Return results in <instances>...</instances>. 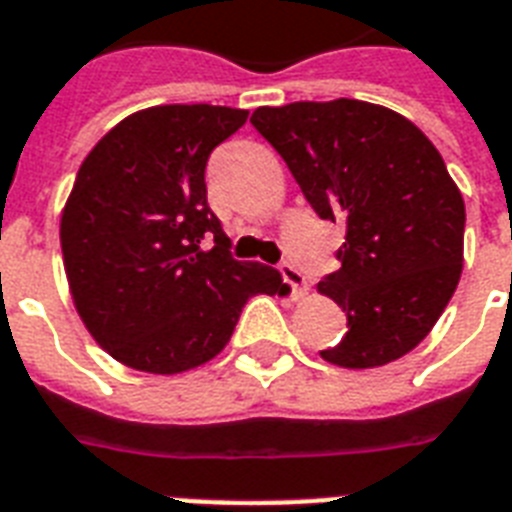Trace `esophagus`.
I'll use <instances>...</instances> for the list:
<instances>
[{
    "label": "esophagus",
    "instance_id": "obj_1",
    "mask_svg": "<svg viewBox=\"0 0 512 512\" xmlns=\"http://www.w3.org/2000/svg\"><path fill=\"white\" fill-rule=\"evenodd\" d=\"M279 271H281V279L287 281L289 287H292V292H295V295H303L305 287H308V279H305V273L292 263H281Z\"/></svg>",
    "mask_w": 512,
    "mask_h": 512
}]
</instances>
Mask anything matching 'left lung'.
<instances>
[{"label": "left lung", "mask_w": 512, "mask_h": 512, "mask_svg": "<svg viewBox=\"0 0 512 512\" xmlns=\"http://www.w3.org/2000/svg\"><path fill=\"white\" fill-rule=\"evenodd\" d=\"M249 122L321 220L345 225L340 268L319 281L348 316L321 358L372 369L420 345L462 273L465 201L436 146L406 116L364 100L257 108Z\"/></svg>", "instance_id": "8db88e82"}]
</instances>
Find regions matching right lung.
I'll use <instances>...</instances> for the list:
<instances>
[{
	"label": "right lung",
	"instance_id": "1",
	"mask_svg": "<svg viewBox=\"0 0 512 512\" xmlns=\"http://www.w3.org/2000/svg\"><path fill=\"white\" fill-rule=\"evenodd\" d=\"M249 111L154 106L108 130L76 172L60 247L76 313L108 356L180 374L228 345L255 295H284L281 273L231 257L207 204L209 154Z\"/></svg>",
	"mask_w": 512,
	"mask_h": 512
}]
</instances>
